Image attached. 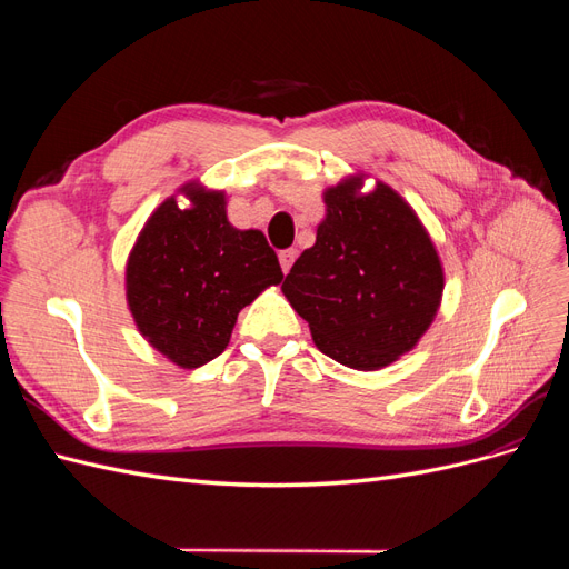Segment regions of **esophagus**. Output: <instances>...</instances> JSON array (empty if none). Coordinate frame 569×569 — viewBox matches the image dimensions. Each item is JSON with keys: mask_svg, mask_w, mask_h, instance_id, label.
Here are the masks:
<instances>
[{"mask_svg": "<svg viewBox=\"0 0 569 569\" xmlns=\"http://www.w3.org/2000/svg\"><path fill=\"white\" fill-rule=\"evenodd\" d=\"M295 261H297V249H284V251H280L282 272H289V268L295 266Z\"/></svg>", "mask_w": 569, "mask_h": 569, "instance_id": "34e87169", "label": "esophagus"}]
</instances>
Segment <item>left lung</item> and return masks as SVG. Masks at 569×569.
Instances as JSON below:
<instances>
[{
    "instance_id": "left-lung-1",
    "label": "left lung",
    "mask_w": 569,
    "mask_h": 569,
    "mask_svg": "<svg viewBox=\"0 0 569 569\" xmlns=\"http://www.w3.org/2000/svg\"><path fill=\"white\" fill-rule=\"evenodd\" d=\"M363 176L325 189L316 244L291 266L282 291L316 347L353 370H380L432 325L443 268L416 211L385 182L360 194Z\"/></svg>"
}]
</instances>
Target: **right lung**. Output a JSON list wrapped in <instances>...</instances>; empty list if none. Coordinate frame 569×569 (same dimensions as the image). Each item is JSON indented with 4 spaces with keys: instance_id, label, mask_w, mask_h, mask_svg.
I'll return each instance as SVG.
<instances>
[{
    "instance_id": "obj_1",
    "label": "right lung",
    "mask_w": 569,
    "mask_h": 569,
    "mask_svg": "<svg viewBox=\"0 0 569 569\" xmlns=\"http://www.w3.org/2000/svg\"><path fill=\"white\" fill-rule=\"evenodd\" d=\"M189 209L168 197L128 256L126 297L137 330L176 366L192 370L228 349L239 311L282 282L261 230H237L226 192L187 182Z\"/></svg>"
}]
</instances>
